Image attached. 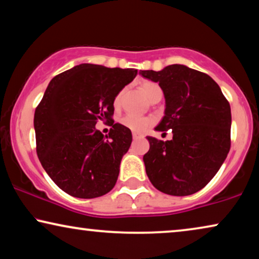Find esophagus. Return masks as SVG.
Masks as SVG:
<instances>
[{
    "label": "esophagus",
    "mask_w": 259,
    "mask_h": 259,
    "mask_svg": "<svg viewBox=\"0 0 259 259\" xmlns=\"http://www.w3.org/2000/svg\"><path fill=\"white\" fill-rule=\"evenodd\" d=\"M133 137H134V140H137V139H141L142 135H140V134H137V133H133Z\"/></svg>",
    "instance_id": "esophagus-1"
}]
</instances>
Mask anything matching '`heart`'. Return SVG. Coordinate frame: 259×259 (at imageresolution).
<instances>
[{
	"label": "heart",
	"instance_id": "1",
	"mask_svg": "<svg viewBox=\"0 0 259 259\" xmlns=\"http://www.w3.org/2000/svg\"><path fill=\"white\" fill-rule=\"evenodd\" d=\"M141 90H142V92L147 96V98L149 99L150 102L162 97V90L160 88V85L154 81H143L142 84H141ZM122 97L123 91H120L117 94L115 99H113V105H115L116 108H118L120 103H122ZM120 123H122L125 127H127V129L132 130V132L143 133L151 124V119L148 118V117L125 115L122 119H120Z\"/></svg>",
	"mask_w": 259,
	"mask_h": 259
}]
</instances>
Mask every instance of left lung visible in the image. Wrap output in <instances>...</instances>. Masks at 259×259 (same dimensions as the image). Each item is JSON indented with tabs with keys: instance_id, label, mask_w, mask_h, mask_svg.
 Segmentation results:
<instances>
[{
	"instance_id": "8db88e82",
	"label": "left lung",
	"mask_w": 259,
	"mask_h": 259,
	"mask_svg": "<svg viewBox=\"0 0 259 259\" xmlns=\"http://www.w3.org/2000/svg\"><path fill=\"white\" fill-rule=\"evenodd\" d=\"M140 74L158 82L164 95V116L155 129L173 134L170 141L147 137L150 148L143 162L148 178L165 194H194L212 180L230 151L229 102L208 74L185 65Z\"/></svg>"
}]
</instances>
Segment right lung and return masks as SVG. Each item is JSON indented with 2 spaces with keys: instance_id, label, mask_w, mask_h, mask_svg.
<instances>
[{
  "instance_id": "add662e5",
  "label": "right lung",
  "mask_w": 259,
  "mask_h": 259,
  "mask_svg": "<svg viewBox=\"0 0 259 259\" xmlns=\"http://www.w3.org/2000/svg\"><path fill=\"white\" fill-rule=\"evenodd\" d=\"M136 74L134 68L80 64L48 84L34 113L36 153L46 173L67 194L92 199L115 187L132 132L113 120L104 137L95 124L112 120L113 99Z\"/></svg>"
}]
</instances>
